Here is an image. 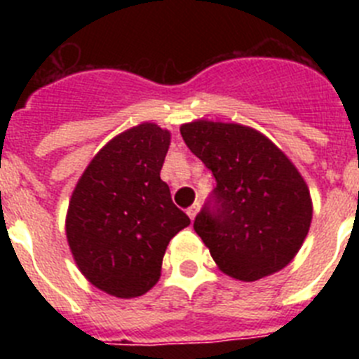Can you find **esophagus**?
I'll list each match as a JSON object with an SVG mask.
<instances>
[{
	"mask_svg": "<svg viewBox=\"0 0 359 359\" xmlns=\"http://www.w3.org/2000/svg\"><path fill=\"white\" fill-rule=\"evenodd\" d=\"M198 212H199V203H194L192 207L187 208V215L190 217V221H194L196 215H198Z\"/></svg>",
	"mask_w": 359,
	"mask_h": 359,
	"instance_id": "obj_1",
	"label": "esophagus"
}]
</instances>
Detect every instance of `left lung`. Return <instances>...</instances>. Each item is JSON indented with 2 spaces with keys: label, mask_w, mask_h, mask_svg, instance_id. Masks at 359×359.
<instances>
[{
  "label": "left lung",
  "mask_w": 359,
  "mask_h": 359,
  "mask_svg": "<svg viewBox=\"0 0 359 359\" xmlns=\"http://www.w3.org/2000/svg\"><path fill=\"white\" fill-rule=\"evenodd\" d=\"M187 147L214 174V207L194 230L217 268L253 282L286 268L313 219L309 187L293 161L257 129L194 120L180 128Z\"/></svg>",
  "instance_id": "8db88e82"
}]
</instances>
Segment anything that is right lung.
<instances>
[{"label":"right lung","mask_w":359,"mask_h":359,"mask_svg":"<svg viewBox=\"0 0 359 359\" xmlns=\"http://www.w3.org/2000/svg\"><path fill=\"white\" fill-rule=\"evenodd\" d=\"M169 145L170 131L138 123L111 138L73 189L66 212L69 252L104 293H147L160 280L169 241L190 224L160 177Z\"/></svg>","instance_id":"right-lung-1"}]
</instances>
